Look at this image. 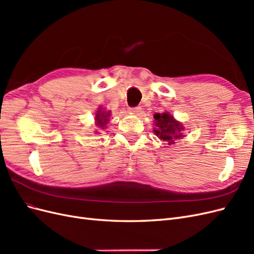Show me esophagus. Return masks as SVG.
Returning <instances> with one entry per match:
<instances>
[{"instance_id": "obj_1", "label": "esophagus", "mask_w": 254, "mask_h": 254, "mask_svg": "<svg viewBox=\"0 0 254 254\" xmlns=\"http://www.w3.org/2000/svg\"><path fill=\"white\" fill-rule=\"evenodd\" d=\"M129 112H131L133 114H140L141 113V107H131V108L128 109Z\"/></svg>"}]
</instances>
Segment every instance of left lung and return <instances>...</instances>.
Listing matches in <instances>:
<instances>
[{"label": "left lung", "mask_w": 254, "mask_h": 254, "mask_svg": "<svg viewBox=\"0 0 254 254\" xmlns=\"http://www.w3.org/2000/svg\"><path fill=\"white\" fill-rule=\"evenodd\" d=\"M153 118L156 120V126L158 127V129L155 130V133L161 140L167 142L168 145H173L175 140L181 139V132L184 128L171 114L167 112L162 114L156 113Z\"/></svg>", "instance_id": "obj_1"}]
</instances>
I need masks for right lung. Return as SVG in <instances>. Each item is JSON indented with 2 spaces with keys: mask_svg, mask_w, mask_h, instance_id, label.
<instances>
[{
  "mask_svg": "<svg viewBox=\"0 0 254 254\" xmlns=\"http://www.w3.org/2000/svg\"><path fill=\"white\" fill-rule=\"evenodd\" d=\"M109 115H110L109 112H105V111H102V110L97 111V113L95 115V121H96L97 127H99L101 129L104 128V127H107L106 124L109 121Z\"/></svg>",
  "mask_w": 254,
  "mask_h": 254,
  "instance_id": "add662e5",
  "label": "right lung"
}]
</instances>
